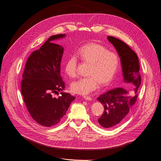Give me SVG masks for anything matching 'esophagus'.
<instances>
[{
  "mask_svg": "<svg viewBox=\"0 0 161 161\" xmlns=\"http://www.w3.org/2000/svg\"><path fill=\"white\" fill-rule=\"evenodd\" d=\"M83 98H84L85 100H90V101H91V100H92V98L90 97H88V96H83Z\"/></svg>",
  "mask_w": 161,
  "mask_h": 161,
  "instance_id": "34e87169",
  "label": "esophagus"
}]
</instances>
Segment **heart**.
Instances as JSON below:
<instances>
[{
  "mask_svg": "<svg viewBox=\"0 0 161 161\" xmlns=\"http://www.w3.org/2000/svg\"><path fill=\"white\" fill-rule=\"evenodd\" d=\"M77 54L83 61L91 63L88 77L81 78L71 85L73 92L88 95L102 85H109L115 77L119 66V59L115 52L98 43H91L80 47ZM78 59L75 54L71 55L64 64L65 73L70 77L77 74Z\"/></svg>",
  "mask_w": 161,
  "mask_h": 161,
  "instance_id": "b5f03b06",
  "label": "heart"
}]
</instances>
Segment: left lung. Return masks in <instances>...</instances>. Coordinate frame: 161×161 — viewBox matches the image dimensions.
<instances>
[{
  "instance_id": "obj_1",
  "label": "left lung",
  "mask_w": 161,
  "mask_h": 161,
  "mask_svg": "<svg viewBox=\"0 0 161 161\" xmlns=\"http://www.w3.org/2000/svg\"><path fill=\"white\" fill-rule=\"evenodd\" d=\"M108 39L116 49L120 58L124 82L132 84L134 87L132 95L123 88H116L97 98V100L104 107L103 114L98 118V122L103 128H112L124 120L135 104L141 77L139 61L136 53L119 39L111 36H108Z\"/></svg>"
}]
</instances>
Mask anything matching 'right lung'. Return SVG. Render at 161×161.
I'll list each match as a JSON object with an SVG mask.
<instances>
[{
    "mask_svg": "<svg viewBox=\"0 0 161 161\" xmlns=\"http://www.w3.org/2000/svg\"><path fill=\"white\" fill-rule=\"evenodd\" d=\"M65 36L59 34L49 37L30 56L23 74L21 93L25 105L33 119L43 126L59 123L75 98L65 92L53 97L64 89L60 73L64 48L53 41Z\"/></svg>",
    "mask_w": 161,
    "mask_h": 161,
    "instance_id": "obj_1",
    "label": "right lung"
}]
</instances>
